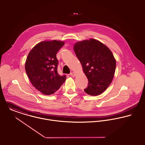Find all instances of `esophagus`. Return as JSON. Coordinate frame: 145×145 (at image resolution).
<instances>
[{
    "label": "esophagus",
    "mask_w": 145,
    "mask_h": 145,
    "mask_svg": "<svg viewBox=\"0 0 145 145\" xmlns=\"http://www.w3.org/2000/svg\"><path fill=\"white\" fill-rule=\"evenodd\" d=\"M70 75H71L72 77H74V76H75V75H76V74H75V73H74V72H71V73H70Z\"/></svg>",
    "instance_id": "1"
}]
</instances>
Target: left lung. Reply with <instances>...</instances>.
Here are the masks:
<instances>
[{
    "instance_id": "obj_1",
    "label": "left lung",
    "mask_w": 145,
    "mask_h": 145,
    "mask_svg": "<svg viewBox=\"0 0 145 145\" xmlns=\"http://www.w3.org/2000/svg\"><path fill=\"white\" fill-rule=\"evenodd\" d=\"M74 51L88 80L85 92L93 96L100 95L109 86L115 74L116 64L112 52L94 39L76 43Z\"/></svg>"
}]
</instances>
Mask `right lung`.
Wrapping results in <instances>:
<instances>
[{"instance_id": "1", "label": "right lung", "mask_w": 145, "mask_h": 145, "mask_svg": "<svg viewBox=\"0 0 145 145\" xmlns=\"http://www.w3.org/2000/svg\"><path fill=\"white\" fill-rule=\"evenodd\" d=\"M64 44L56 40L38 43L30 51L25 63V71L32 85L42 94L51 95L65 81L66 75L57 73L56 54Z\"/></svg>"}]
</instances>
